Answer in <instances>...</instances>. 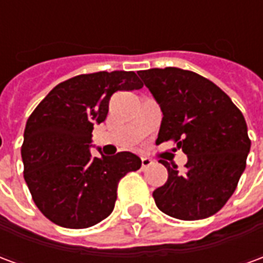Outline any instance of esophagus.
<instances>
[{"label":"esophagus","mask_w":263,"mask_h":263,"mask_svg":"<svg viewBox=\"0 0 263 263\" xmlns=\"http://www.w3.org/2000/svg\"><path fill=\"white\" fill-rule=\"evenodd\" d=\"M151 165H152V160L149 159V158H142V169H146Z\"/></svg>","instance_id":"34e87169"}]
</instances>
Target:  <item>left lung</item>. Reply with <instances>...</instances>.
Listing matches in <instances>:
<instances>
[{
  "label": "left lung",
  "mask_w": 263,
  "mask_h": 263,
  "mask_svg": "<svg viewBox=\"0 0 263 263\" xmlns=\"http://www.w3.org/2000/svg\"><path fill=\"white\" fill-rule=\"evenodd\" d=\"M138 74L163 112L158 141H173L187 155L183 172L159 160L169 176L154 192L158 209L184 221L215 214L247 166L251 139L242 112L220 87L194 71L166 67Z\"/></svg>",
  "instance_id": "left-lung-1"
}]
</instances>
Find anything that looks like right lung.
<instances>
[{"instance_id": "obj_1", "label": "right lung", "mask_w": 263, "mask_h": 263, "mask_svg": "<svg viewBox=\"0 0 263 263\" xmlns=\"http://www.w3.org/2000/svg\"><path fill=\"white\" fill-rule=\"evenodd\" d=\"M134 71H98L60 83L26 121L21 148L32 200L65 228H88L114 210L122 177L141 167L131 152L94 156L91 132L108 114L111 96L142 88Z\"/></svg>"}]
</instances>
